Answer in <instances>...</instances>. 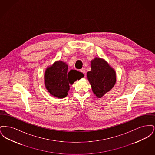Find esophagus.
Segmentation results:
<instances>
[{"label": "esophagus", "instance_id": "34e87169", "mask_svg": "<svg viewBox=\"0 0 155 155\" xmlns=\"http://www.w3.org/2000/svg\"><path fill=\"white\" fill-rule=\"evenodd\" d=\"M80 71L84 74H85V73H86V70H85V68H82V69L80 70Z\"/></svg>", "mask_w": 155, "mask_h": 155}]
</instances>
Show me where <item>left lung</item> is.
<instances>
[{
    "instance_id": "left-lung-1",
    "label": "left lung",
    "mask_w": 155,
    "mask_h": 155,
    "mask_svg": "<svg viewBox=\"0 0 155 155\" xmlns=\"http://www.w3.org/2000/svg\"><path fill=\"white\" fill-rule=\"evenodd\" d=\"M91 71L87 74L92 90L97 97H102L116 82L114 69L104 59L97 58L91 61Z\"/></svg>"
}]
</instances>
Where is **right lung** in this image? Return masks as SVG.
<instances>
[{"label":"right lung","mask_w":155,"mask_h":155,"mask_svg":"<svg viewBox=\"0 0 155 155\" xmlns=\"http://www.w3.org/2000/svg\"><path fill=\"white\" fill-rule=\"evenodd\" d=\"M82 77L84 74L77 70L68 71L66 63L59 60L46 68L44 74L45 86L50 95L62 99L68 95L70 84Z\"/></svg>","instance_id":"add662e5"}]
</instances>
